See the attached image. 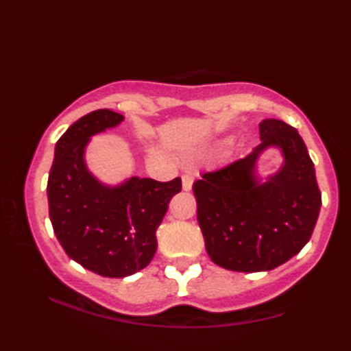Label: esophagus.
I'll return each mask as SVG.
<instances>
[{
    "label": "esophagus",
    "mask_w": 351,
    "mask_h": 351,
    "mask_svg": "<svg viewBox=\"0 0 351 351\" xmlns=\"http://www.w3.org/2000/svg\"><path fill=\"white\" fill-rule=\"evenodd\" d=\"M181 181H183V189L184 191H189V189L193 188V176L189 175V173H184L183 176H181Z\"/></svg>",
    "instance_id": "esophagus-1"
}]
</instances>
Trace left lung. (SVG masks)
<instances>
[{"instance_id": "left-lung-1", "label": "left lung", "mask_w": 351, "mask_h": 351, "mask_svg": "<svg viewBox=\"0 0 351 351\" xmlns=\"http://www.w3.org/2000/svg\"><path fill=\"white\" fill-rule=\"evenodd\" d=\"M261 143L245 158L195 181L198 223L208 256L228 271H272L302 251L322 206L315 168L295 128L277 119L259 123ZM269 147L285 163L265 182L256 162Z\"/></svg>"}]
</instances>
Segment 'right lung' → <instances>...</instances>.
<instances>
[{
  "label": "right lung",
  "mask_w": 351,
  "mask_h": 351,
  "mask_svg": "<svg viewBox=\"0 0 351 351\" xmlns=\"http://www.w3.org/2000/svg\"><path fill=\"white\" fill-rule=\"evenodd\" d=\"M125 117L99 108L74 122L56 143L47 180L49 217L58 241L72 261L104 277L132 276L156 252V229L181 180L167 183L132 178L106 184L86 163L90 136L114 128Z\"/></svg>",
  "instance_id": "add662e5"
}]
</instances>
